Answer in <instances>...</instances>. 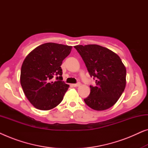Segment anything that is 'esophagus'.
<instances>
[{"instance_id":"34e87169","label":"esophagus","mask_w":148,"mask_h":148,"mask_svg":"<svg viewBox=\"0 0 148 148\" xmlns=\"http://www.w3.org/2000/svg\"><path fill=\"white\" fill-rule=\"evenodd\" d=\"M81 85V83L80 82H78L77 84H73L72 86L73 87H79Z\"/></svg>"}]
</instances>
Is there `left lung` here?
I'll use <instances>...</instances> for the list:
<instances>
[{
	"instance_id": "8db88e82",
	"label": "left lung",
	"mask_w": 148,
	"mask_h": 148,
	"mask_svg": "<svg viewBox=\"0 0 148 148\" xmlns=\"http://www.w3.org/2000/svg\"><path fill=\"white\" fill-rule=\"evenodd\" d=\"M90 73L96 79L84 102L91 108L104 110L115 104L126 86V68L112 50L97 44L75 46Z\"/></svg>"
}]
</instances>
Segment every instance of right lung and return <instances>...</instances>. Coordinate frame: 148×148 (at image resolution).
<instances>
[{"label": "right lung", "instance_id": "right-lung-1", "mask_svg": "<svg viewBox=\"0 0 148 148\" xmlns=\"http://www.w3.org/2000/svg\"><path fill=\"white\" fill-rule=\"evenodd\" d=\"M72 46L52 42L34 49L23 60L20 82L23 92L35 108L48 110L58 106L69 86L62 81V60ZM56 77V82L51 79Z\"/></svg>", "mask_w": 148, "mask_h": 148}]
</instances>
